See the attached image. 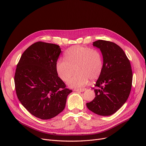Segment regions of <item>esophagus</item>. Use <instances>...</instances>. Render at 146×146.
Masks as SVG:
<instances>
[{
	"mask_svg": "<svg viewBox=\"0 0 146 146\" xmlns=\"http://www.w3.org/2000/svg\"><path fill=\"white\" fill-rule=\"evenodd\" d=\"M86 89H75L74 91L76 92H84L86 90Z\"/></svg>",
	"mask_w": 146,
	"mask_h": 146,
	"instance_id": "1",
	"label": "esophagus"
}]
</instances>
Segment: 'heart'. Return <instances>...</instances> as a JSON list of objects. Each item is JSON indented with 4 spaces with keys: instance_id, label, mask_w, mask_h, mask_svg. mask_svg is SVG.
I'll return each instance as SVG.
<instances>
[{
    "instance_id": "1",
    "label": "heart",
    "mask_w": 146,
    "mask_h": 146,
    "mask_svg": "<svg viewBox=\"0 0 146 146\" xmlns=\"http://www.w3.org/2000/svg\"><path fill=\"white\" fill-rule=\"evenodd\" d=\"M65 59L59 58L56 63L58 77L66 82L76 70V74L68 82L70 88L79 89L86 85L90 80L101 75L104 67L103 57L98 50L80 45H74L65 52Z\"/></svg>"
}]
</instances>
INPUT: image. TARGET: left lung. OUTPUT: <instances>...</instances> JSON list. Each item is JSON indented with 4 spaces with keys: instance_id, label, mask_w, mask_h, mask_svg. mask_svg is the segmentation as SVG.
<instances>
[{
    "instance_id": "8db88e82",
    "label": "left lung",
    "mask_w": 146,
    "mask_h": 146,
    "mask_svg": "<svg viewBox=\"0 0 146 146\" xmlns=\"http://www.w3.org/2000/svg\"><path fill=\"white\" fill-rule=\"evenodd\" d=\"M93 45L102 52L104 67L95 84V97L86 106L96 114L110 116L128 98L133 81L131 64L123 50L115 43L98 40Z\"/></svg>"
}]
</instances>
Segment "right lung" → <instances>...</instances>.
<instances>
[{"mask_svg": "<svg viewBox=\"0 0 146 146\" xmlns=\"http://www.w3.org/2000/svg\"><path fill=\"white\" fill-rule=\"evenodd\" d=\"M61 51L58 45L36 42L22 54L17 66L14 80L18 98L29 112L41 119L62 112L72 92L56 72Z\"/></svg>", "mask_w": 146, "mask_h": 146, "instance_id": "1", "label": "right lung"}]
</instances>
